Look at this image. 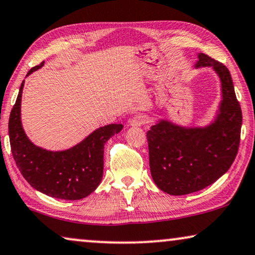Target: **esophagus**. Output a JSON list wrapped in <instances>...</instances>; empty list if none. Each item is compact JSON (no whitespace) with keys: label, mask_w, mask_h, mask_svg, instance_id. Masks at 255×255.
I'll return each mask as SVG.
<instances>
[{"label":"esophagus","mask_w":255,"mask_h":255,"mask_svg":"<svg viewBox=\"0 0 255 255\" xmlns=\"http://www.w3.org/2000/svg\"><path fill=\"white\" fill-rule=\"evenodd\" d=\"M148 122V118L145 115H136V117L131 118L129 120V125L131 127H140Z\"/></svg>","instance_id":"1"}]
</instances>
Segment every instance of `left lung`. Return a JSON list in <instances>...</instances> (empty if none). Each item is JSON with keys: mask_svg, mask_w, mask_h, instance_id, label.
Returning <instances> with one entry per match:
<instances>
[{"mask_svg": "<svg viewBox=\"0 0 255 255\" xmlns=\"http://www.w3.org/2000/svg\"><path fill=\"white\" fill-rule=\"evenodd\" d=\"M199 67H211L220 80L222 100L213 120L185 127L159 119L147 131L151 177L169 195H189L211 185L238 152L243 115L230 71L205 53H198L195 69Z\"/></svg>", "mask_w": 255, "mask_h": 255, "instance_id": "1", "label": "left lung"}]
</instances>
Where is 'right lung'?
I'll use <instances>...</instances> for the list:
<instances>
[{"label": "right lung", "instance_id": "obj_1", "mask_svg": "<svg viewBox=\"0 0 255 255\" xmlns=\"http://www.w3.org/2000/svg\"><path fill=\"white\" fill-rule=\"evenodd\" d=\"M43 65L44 62L32 67L26 77ZM23 87L24 80L9 118L10 147L18 170L32 188L53 198L78 201L91 195L103 179L105 143L113 135L120 133L124 126H104L69 149L47 150L32 143L23 129Z\"/></svg>", "mask_w": 255, "mask_h": 255}]
</instances>
